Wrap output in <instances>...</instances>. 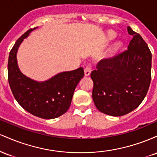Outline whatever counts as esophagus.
I'll list each match as a JSON object with an SVG mask.
<instances>
[{"instance_id": "obj_1", "label": "esophagus", "mask_w": 157, "mask_h": 157, "mask_svg": "<svg viewBox=\"0 0 157 157\" xmlns=\"http://www.w3.org/2000/svg\"><path fill=\"white\" fill-rule=\"evenodd\" d=\"M84 72H85V76H86V77L89 76L90 74H91V66H90V65L86 66V68L84 69Z\"/></svg>"}]
</instances>
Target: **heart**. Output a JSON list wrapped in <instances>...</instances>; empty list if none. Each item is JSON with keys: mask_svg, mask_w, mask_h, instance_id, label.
<instances>
[{"mask_svg": "<svg viewBox=\"0 0 157 157\" xmlns=\"http://www.w3.org/2000/svg\"><path fill=\"white\" fill-rule=\"evenodd\" d=\"M117 34L116 32L113 30H109L106 33V38L108 40H112L113 39H114L116 37ZM123 44L120 40H117L116 42H114L111 45V46L109 48V49L107 50V52H105V55H104V58H110V57H113V55H116L117 52L121 49Z\"/></svg>", "mask_w": 157, "mask_h": 157, "instance_id": "1", "label": "heart"}]
</instances>
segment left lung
Wrapping results in <instances>:
<instances>
[{
  "label": "left lung",
  "mask_w": 157,
  "mask_h": 157,
  "mask_svg": "<svg viewBox=\"0 0 157 157\" xmlns=\"http://www.w3.org/2000/svg\"><path fill=\"white\" fill-rule=\"evenodd\" d=\"M133 36L128 49L100 61L91 77L92 98L100 112L120 117L131 112L146 96L151 80L152 55L141 35L128 26Z\"/></svg>",
  "instance_id": "1"
}]
</instances>
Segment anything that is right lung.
<instances>
[{
    "label": "right lung",
    "mask_w": 157,
    "mask_h": 157,
    "mask_svg": "<svg viewBox=\"0 0 157 157\" xmlns=\"http://www.w3.org/2000/svg\"><path fill=\"white\" fill-rule=\"evenodd\" d=\"M31 29L16 41L9 55L8 80L15 100L23 109L38 117L55 119L63 115L71 105L77 84L84 76L82 67L63 71L45 81H36L20 70L17 60L18 48Z\"/></svg>",
    "instance_id": "right-lung-1"
}]
</instances>
